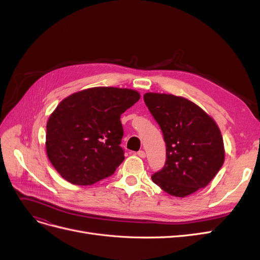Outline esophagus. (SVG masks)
Returning a JSON list of instances; mask_svg holds the SVG:
<instances>
[{
	"label": "esophagus",
	"mask_w": 260,
	"mask_h": 260,
	"mask_svg": "<svg viewBox=\"0 0 260 260\" xmlns=\"http://www.w3.org/2000/svg\"><path fill=\"white\" fill-rule=\"evenodd\" d=\"M137 154H138L139 157H141V158H145V157H146V154H145L144 151H139Z\"/></svg>",
	"instance_id": "1"
}]
</instances>
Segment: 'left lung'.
Here are the masks:
<instances>
[{
  "instance_id": "obj_1",
  "label": "left lung",
  "mask_w": 260,
  "mask_h": 260,
  "mask_svg": "<svg viewBox=\"0 0 260 260\" xmlns=\"http://www.w3.org/2000/svg\"><path fill=\"white\" fill-rule=\"evenodd\" d=\"M144 102L166 142V164L152 176L153 182L176 198L206 187L224 161L223 139L214 118L172 94L148 92Z\"/></svg>"
}]
</instances>
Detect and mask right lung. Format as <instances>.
<instances>
[{
    "label": "right lung",
    "instance_id": "obj_1",
    "mask_svg": "<svg viewBox=\"0 0 260 260\" xmlns=\"http://www.w3.org/2000/svg\"><path fill=\"white\" fill-rule=\"evenodd\" d=\"M140 100L136 90L95 86L62 100L46 123L45 149L68 182L91 185L123 161L120 116Z\"/></svg>",
    "mask_w": 260,
    "mask_h": 260
}]
</instances>
